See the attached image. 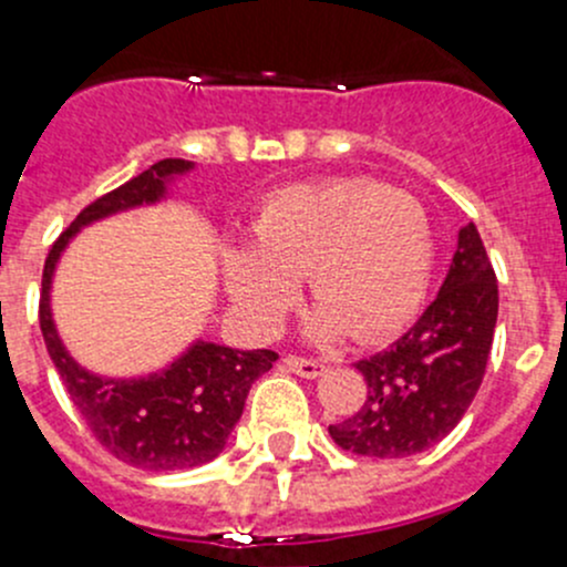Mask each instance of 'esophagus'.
Segmentation results:
<instances>
[{
  "instance_id": "obj_1",
  "label": "esophagus",
  "mask_w": 567,
  "mask_h": 567,
  "mask_svg": "<svg viewBox=\"0 0 567 567\" xmlns=\"http://www.w3.org/2000/svg\"><path fill=\"white\" fill-rule=\"evenodd\" d=\"M285 368H288L290 373L301 375V379H318V375L326 373L329 364L320 362V359H305L296 357V353H288V357H285Z\"/></svg>"
}]
</instances>
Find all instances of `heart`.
<instances>
[{"instance_id": "obj_1", "label": "heart", "mask_w": 567, "mask_h": 567, "mask_svg": "<svg viewBox=\"0 0 567 567\" xmlns=\"http://www.w3.org/2000/svg\"><path fill=\"white\" fill-rule=\"evenodd\" d=\"M251 251L230 249L225 279L241 316L274 331L305 274L323 340H384L425 296L433 236L411 194L373 177H326L268 194L251 219Z\"/></svg>"}]
</instances>
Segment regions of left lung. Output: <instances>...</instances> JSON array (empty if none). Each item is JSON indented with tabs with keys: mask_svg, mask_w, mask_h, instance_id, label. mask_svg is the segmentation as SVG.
Masks as SVG:
<instances>
[{
	"mask_svg": "<svg viewBox=\"0 0 567 567\" xmlns=\"http://www.w3.org/2000/svg\"><path fill=\"white\" fill-rule=\"evenodd\" d=\"M499 290L477 227L458 233L436 299L386 351L357 362L368 381L362 409L329 425L337 447L370 458H405L442 442L483 384Z\"/></svg>",
	"mask_w": 567,
	"mask_h": 567,
	"instance_id": "8db88e82",
	"label": "left lung"
}]
</instances>
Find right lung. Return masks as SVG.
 Wrapping results in <instances>:
<instances>
[{
  "mask_svg": "<svg viewBox=\"0 0 567 567\" xmlns=\"http://www.w3.org/2000/svg\"><path fill=\"white\" fill-rule=\"evenodd\" d=\"M188 167L192 164L183 158H164L104 197L93 199L49 249L40 288L38 320L45 351L73 405L101 447L128 466L147 472H177L214 461L241 420L251 384L271 370L279 353L268 348L236 351L214 342H197L167 370L147 379H101L79 368L62 348L49 312V285L56 257L79 227L114 210L156 203L164 194V181L186 173Z\"/></svg>",
  "mask_w": 567,
  "mask_h": 567,
  "instance_id": "obj_1",
  "label": "right lung"
}]
</instances>
